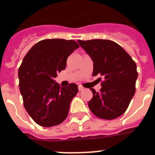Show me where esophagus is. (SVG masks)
I'll return each mask as SVG.
<instances>
[{
	"mask_svg": "<svg viewBox=\"0 0 155 155\" xmlns=\"http://www.w3.org/2000/svg\"><path fill=\"white\" fill-rule=\"evenodd\" d=\"M84 87H83V86H81V85H78V90L79 91H83V90H84Z\"/></svg>",
	"mask_w": 155,
	"mask_h": 155,
	"instance_id": "34e87169",
	"label": "esophagus"
}]
</instances>
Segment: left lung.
<instances>
[{"label": "left lung", "mask_w": 155, "mask_h": 155, "mask_svg": "<svg viewBox=\"0 0 155 155\" xmlns=\"http://www.w3.org/2000/svg\"><path fill=\"white\" fill-rule=\"evenodd\" d=\"M78 42L92 60L93 76L103 78L100 91L90 88L93 97L88 107L98 118L114 120L125 113L135 94L138 76L136 63L124 48L112 40Z\"/></svg>", "instance_id": "left-lung-1"}]
</instances>
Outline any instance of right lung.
<instances>
[{
	"label": "right lung",
	"instance_id": "1",
	"mask_svg": "<svg viewBox=\"0 0 155 155\" xmlns=\"http://www.w3.org/2000/svg\"><path fill=\"white\" fill-rule=\"evenodd\" d=\"M78 47L74 40L43 39L23 59L18 69L19 89L25 109L41 127L57 126L68 116L78 87L74 83L61 87L53 78L65 69L68 57Z\"/></svg>",
	"mask_w": 155,
	"mask_h": 155
}]
</instances>
